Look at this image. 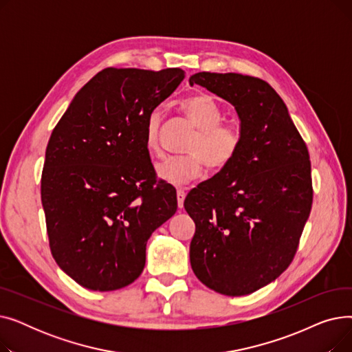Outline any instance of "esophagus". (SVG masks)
Here are the masks:
<instances>
[{
    "label": "esophagus",
    "instance_id": "obj_1",
    "mask_svg": "<svg viewBox=\"0 0 352 352\" xmlns=\"http://www.w3.org/2000/svg\"><path fill=\"white\" fill-rule=\"evenodd\" d=\"M184 199H186V191L184 190H177V201H178V208L184 207Z\"/></svg>",
    "mask_w": 352,
    "mask_h": 352
}]
</instances>
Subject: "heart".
<instances>
[{
	"label": "heart",
	"instance_id": "heart-1",
	"mask_svg": "<svg viewBox=\"0 0 352 352\" xmlns=\"http://www.w3.org/2000/svg\"><path fill=\"white\" fill-rule=\"evenodd\" d=\"M181 109L197 126L186 145V154L166 155L155 165L157 175L173 186H186L204 171V164L212 170L230 165L243 144V134L234 124L223 121V111L208 96H194L181 102ZM161 109H153L145 121L144 142L148 153H161Z\"/></svg>",
	"mask_w": 352,
	"mask_h": 352
}]
</instances>
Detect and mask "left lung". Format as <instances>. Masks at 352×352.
Masks as SVG:
<instances>
[{
    "mask_svg": "<svg viewBox=\"0 0 352 352\" xmlns=\"http://www.w3.org/2000/svg\"><path fill=\"white\" fill-rule=\"evenodd\" d=\"M194 84L234 105L243 144L230 165L184 201L195 223L191 267L215 292L248 295L278 278L297 252L312 206L309 154L268 82L197 72Z\"/></svg>",
    "mask_w": 352,
    "mask_h": 352,
    "instance_id": "left-lung-1",
    "label": "left lung"
}]
</instances>
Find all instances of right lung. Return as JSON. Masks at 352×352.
Instances as JSON below:
<instances>
[{"mask_svg": "<svg viewBox=\"0 0 352 352\" xmlns=\"http://www.w3.org/2000/svg\"><path fill=\"white\" fill-rule=\"evenodd\" d=\"M184 71L105 68L74 97L50 137L41 202L54 260L81 287L114 291L145 265L148 238L177 211L157 181L144 134L148 114Z\"/></svg>", "mask_w": 352, "mask_h": 352, "instance_id": "1", "label": "right lung"}]
</instances>
